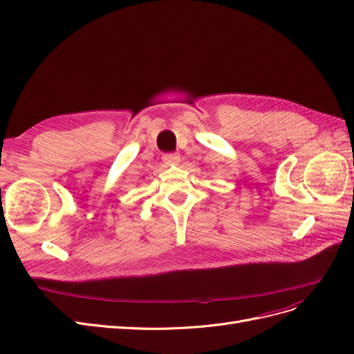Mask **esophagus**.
<instances>
[{
    "mask_svg": "<svg viewBox=\"0 0 354 354\" xmlns=\"http://www.w3.org/2000/svg\"><path fill=\"white\" fill-rule=\"evenodd\" d=\"M162 159L165 164H176V162H178V155L177 153H165L162 156Z\"/></svg>",
    "mask_w": 354,
    "mask_h": 354,
    "instance_id": "obj_1",
    "label": "esophagus"
}]
</instances>
